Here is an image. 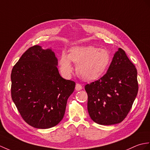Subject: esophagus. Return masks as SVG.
Masks as SVG:
<instances>
[{
    "label": "esophagus",
    "mask_w": 150,
    "mask_h": 150,
    "mask_svg": "<svg viewBox=\"0 0 150 150\" xmlns=\"http://www.w3.org/2000/svg\"><path fill=\"white\" fill-rule=\"evenodd\" d=\"M82 89V86L80 84V83H76V86H75L76 91H80V90H81Z\"/></svg>",
    "instance_id": "esophagus-1"
}]
</instances>
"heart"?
<instances>
[{"instance_id": "1", "label": "heart", "mask_w": 150, "mask_h": 150, "mask_svg": "<svg viewBox=\"0 0 150 150\" xmlns=\"http://www.w3.org/2000/svg\"><path fill=\"white\" fill-rule=\"evenodd\" d=\"M71 61L76 64V72L83 81H93L100 78L106 71L111 61L109 52L93 46H76L69 54L62 52L59 59V68L66 77L73 71Z\"/></svg>"}]
</instances>
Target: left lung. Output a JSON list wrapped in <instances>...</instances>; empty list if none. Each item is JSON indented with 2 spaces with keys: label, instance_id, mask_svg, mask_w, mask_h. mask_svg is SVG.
<instances>
[{
  "label": "left lung",
  "instance_id": "obj_1",
  "mask_svg": "<svg viewBox=\"0 0 150 150\" xmlns=\"http://www.w3.org/2000/svg\"><path fill=\"white\" fill-rule=\"evenodd\" d=\"M137 71L121 48L115 52L106 74L85 86L91 120L102 125L121 123L129 112L138 92Z\"/></svg>",
  "mask_w": 150,
  "mask_h": 150
}]
</instances>
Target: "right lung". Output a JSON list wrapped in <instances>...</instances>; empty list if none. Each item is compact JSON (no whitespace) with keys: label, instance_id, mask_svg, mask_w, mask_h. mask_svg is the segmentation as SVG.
I'll use <instances>...</instances> for the list:
<instances>
[{"label":"right lung","instance_id":"1","mask_svg":"<svg viewBox=\"0 0 150 150\" xmlns=\"http://www.w3.org/2000/svg\"><path fill=\"white\" fill-rule=\"evenodd\" d=\"M52 48H29L14 66L11 98L27 123L36 128H52L62 120L75 83L60 75Z\"/></svg>","mask_w":150,"mask_h":150}]
</instances>
